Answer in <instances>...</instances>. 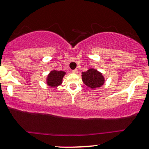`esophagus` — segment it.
Masks as SVG:
<instances>
[{"mask_svg":"<svg viewBox=\"0 0 149 149\" xmlns=\"http://www.w3.org/2000/svg\"><path fill=\"white\" fill-rule=\"evenodd\" d=\"M72 72L74 73V74H77V73L78 72V70H77V69L73 70H72Z\"/></svg>","mask_w":149,"mask_h":149,"instance_id":"esophagus-1","label":"esophagus"}]
</instances>
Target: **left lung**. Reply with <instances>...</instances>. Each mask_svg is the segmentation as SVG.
<instances>
[{"label": "left lung", "mask_w": 149, "mask_h": 149, "mask_svg": "<svg viewBox=\"0 0 149 149\" xmlns=\"http://www.w3.org/2000/svg\"><path fill=\"white\" fill-rule=\"evenodd\" d=\"M82 80L84 84L91 88H100L104 83V78L101 72L95 68H90L82 72Z\"/></svg>", "instance_id": "1"}]
</instances>
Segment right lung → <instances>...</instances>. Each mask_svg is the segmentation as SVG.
<instances>
[{"mask_svg":"<svg viewBox=\"0 0 149 149\" xmlns=\"http://www.w3.org/2000/svg\"><path fill=\"white\" fill-rule=\"evenodd\" d=\"M66 72L58 70H51L47 78V84L51 87H56L61 85L63 82V79Z\"/></svg>","mask_w":149,"mask_h":149,"instance_id":"add662e5","label":"right lung"}]
</instances>
